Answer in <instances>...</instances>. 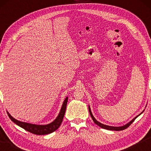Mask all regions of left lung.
Masks as SVG:
<instances>
[{
  "label": "left lung",
  "mask_w": 151,
  "mask_h": 151,
  "mask_svg": "<svg viewBox=\"0 0 151 151\" xmlns=\"http://www.w3.org/2000/svg\"><path fill=\"white\" fill-rule=\"evenodd\" d=\"M88 110H89V113H90V114H91V118L93 119V121H94V123H95L96 124H97L98 125V126H99L101 128H103V129H107V130H110V131H122V130H124V129H126L127 128H128L129 127L130 125H131L132 122H134V121L135 119H136L138 116H139L140 114L142 113H140L139 115H138V116H137L136 117H135V118H134L131 121H130L129 123H127V124H125V125H124V126H122V127H111V126H108V125H105V124H102V123H101V122H99V121H97L96 120L94 119V117L93 116V114H92V112H91V109H90V106H88Z\"/></svg>",
  "instance_id": "8db88e82"
}]
</instances>
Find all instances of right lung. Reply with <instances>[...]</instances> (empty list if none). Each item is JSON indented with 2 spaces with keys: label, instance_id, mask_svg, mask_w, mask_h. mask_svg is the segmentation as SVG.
Here are the masks:
<instances>
[{
  "label": "right lung",
  "instance_id": "right-lung-1",
  "mask_svg": "<svg viewBox=\"0 0 151 151\" xmlns=\"http://www.w3.org/2000/svg\"><path fill=\"white\" fill-rule=\"evenodd\" d=\"M67 101H68V97H66L65 100L64 101V103L63 104L62 108L60 111V113L58 114V116L57 117L54 121L51 123L46 125H37V124H32L30 123H27V122H21L19 121H17L13 117L11 116L8 112H7V114H8V116L11 120L12 122H14L15 124L19 125L22 129L26 130L28 132H31L32 134H38V135H44V134H50L51 132L55 131L56 130L58 129V127H60V124L62 123L63 119L64 118V115H65L66 108V104H67Z\"/></svg>",
  "mask_w": 151,
  "mask_h": 151
}]
</instances>
